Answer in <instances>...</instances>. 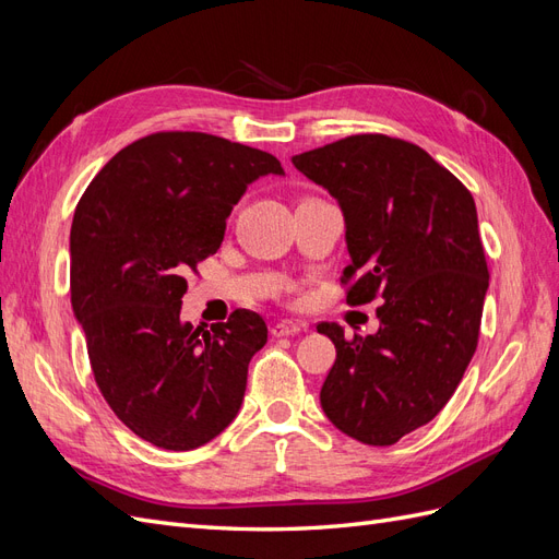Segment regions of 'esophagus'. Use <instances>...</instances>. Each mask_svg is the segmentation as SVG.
Here are the masks:
<instances>
[{
	"label": "esophagus",
	"instance_id": "obj_1",
	"mask_svg": "<svg viewBox=\"0 0 559 559\" xmlns=\"http://www.w3.org/2000/svg\"><path fill=\"white\" fill-rule=\"evenodd\" d=\"M302 329H306V326L298 324V321L282 319V321H277V324L270 326V333H273L275 337H284V335H296V333H300Z\"/></svg>",
	"mask_w": 559,
	"mask_h": 559
}]
</instances>
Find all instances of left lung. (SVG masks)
<instances>
[{"mask_svg": "<svg viewBox=\"0 0 559 559\" xmlns=\"http://www.w3.org/2000/svg\"><path fill=\"white\" fill-rule=\"evenodd\" d=\"M292 163L345 216L349 306L380 300V329L335 345L321 408L366 445H394L454 394L478 347L489 286L478 212L466 186L425 148L386 134H352Z\"/></svg>", "mask_w": 559, "mask_h": 559, "instance_id": "8db88e82", "label": "left lung"}]
</instances>
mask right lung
Returning a JSON list of instances; mask_svg holds the SVG:
<instances>
[{
	"label": "right lung",
	"instance_id": "obj_1",
	"mask_svg": "<svg viewBox=\"0 0 559 559\" xmlns=\"http://www.w3.org/2000/svg\"><path fill=\"white\" fill-rule=\"evenodd\" d=\"M284 175L275 156L207 132L128 144L81 195L70 292L109 408L163 450L210 443L238 415L265 321L235 310L210 331L181 321L186 275L224 242L247 186Z\"/></svg>",
	"mask_w": 559,
	"mask_h": 559
}]
</instances>
